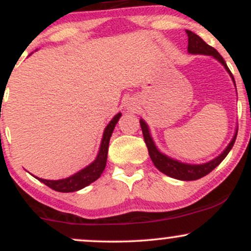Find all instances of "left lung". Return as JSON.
Segmentation results:
<instances>
[{"instance_id":"left-lung-1","label":"left lung","mask_w":251,"mask_h":251,"mask_svg":"<svg viewBox=\"0 0 251 251\" xmlns=\"http://www.w3.org/2000/svg\"><path fill=\"white\" fill-rule=\"evenodd\" d=\"M186 34H188V40H189V43H188L189 53L203 54V55L214 56L216 60H218V61L224 66V68H226L227 73L230 74L232 81L235 83L234 76H232L231 72H230L229 68H227L226 63L224 61L223 57L220 55V53H218L214 47H211V46H209L205 41H203L197 34L192 33L191 30H186ZM140 127H142V131H143L144 140H145L146 146H148L149 154L150 157H151L152 162H153L155 168L159 170L160 172H163V174L169 176V177L176 178V179H179V180H196L210 174L216 166L220 165L222 160L226 157L227 153L230 152V150L232 149V146H234L235 144L236 137H237V131H238V127H237L236 128V132L234 134V138H232V140L229 143V145L226 146V149L224 150L218 157H216L215 159L211 160V162L200 164V165H195V164L192 165V164L180 163L178 162V160H175L172 159V158L168 157V155L163 154L162 152L157 149V146L154 145L153 139H152L151 134H150V129L148 127V125H146V123L144 122L143 119H140Z\"/></svg>"}]
</instances>
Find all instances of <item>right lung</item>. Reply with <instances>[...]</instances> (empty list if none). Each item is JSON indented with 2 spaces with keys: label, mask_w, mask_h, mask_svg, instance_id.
I'll return each instance as SVG.
<instances>
[{
  "label": "right lung",
  "mask_w": 251,
  "mask_h": 251,
  "mask_svg": "<svg viewBox=\"0 0 251 251\" xmlns=\"http://www.w3.org/2000/svg\"><path fill=\"white\" fill-rule=\"evenodd\" d=\"M122 117V113H118L113 119L109 122V124L106 126L105 131H103L101 144H100L99 153H98L96 160L93 163L89 164L81 171L76 172L75 175L71 176V177L65 178V179L59 180H47L42 179V178H37L43 184L50 186V189L55 190L59 192H74L77 190H81L85 186L89 185L91 183L96 181L98 178L101 176V174L105 170L106 162H107V152H108V144L109 139H111L112 132H113L114 127H116L118 120Z\"/></svg>",
  "instance_id": "1"
}]
</instances>
